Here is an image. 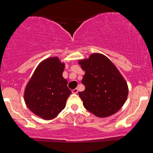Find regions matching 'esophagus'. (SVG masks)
<instances>
[{"mask_svg": "<svg viewBox=\"0 0 153 153\" xmlns=\"http://www.w3.org/2000/svg\"><path fill=\"white\" fill-rule=\"evenodd\" d=\"M72 93H73V94H78V88H75V89H73V90H72Z\"/></svg>", "mask_w": 153, "mask_h": 153, "instance_id": "esophagus-1", "label": "esophagus"}]
</instances>
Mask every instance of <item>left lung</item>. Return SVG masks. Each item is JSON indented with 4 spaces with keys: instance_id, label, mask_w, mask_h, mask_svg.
I'll return each mask as SVG.
<instances>
[{
    "instance_id": "obj_1",
    "label": "left lung",
    "mask_w": 153,
    "mask_h": 153,
    "mask_svg": "<svg viewBox=\"0 0 153 153\" xmlns=\"http://www.w3.org/2000/svg\"><path fill=\"white\" fill-rule=\"evenodd\" d=\"M78 64L85 73L82 80L85 89L78 93L85 109L101 118L117 113L127 101L129 89L114 64L100 53L80 59Z\"/></svg>"
}]
</instances>
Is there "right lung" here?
Instances as JSON below:
<instances>
[{
	"mask_svg": "<svg viewBox=\"0 0 153 153\" xmlns=\"http://www.w3.org/2000/svg\"><path fill=\"white\" fill-rule=\"evenodd\" d=\"M65 67V64L57 57L45 59L38 65L26 85L24 101L40 118L53 119L66 106L71 91L62 76Z\"/></svg>",
	"mask_w": 153,
	"mask_h": 153,
	"instance_id": "1",
	"label": "right lung"
}]
</instances>
